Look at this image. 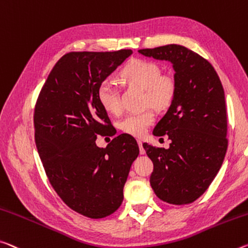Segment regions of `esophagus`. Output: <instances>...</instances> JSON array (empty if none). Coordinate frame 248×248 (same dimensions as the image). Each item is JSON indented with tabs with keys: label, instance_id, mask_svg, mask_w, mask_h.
<instances>
[{
	"label": "esophagus",
	"instance_id": "obj_1",
	"mask_svg": "<svg viewBox=\"0 0 248 248\" xmlns=\"http://www.w3.org/2000/svg\"><path fill=\"white\" fill-rule=\"evenodd\" d=\"M138 145H139V149H140V153H141V155H144L145 150H144L143 147H142V141L138 140Z\"/></svg>",
	"mask_w": 248,
	"mask_h": 248
}]
</instances>
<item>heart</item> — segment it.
I'll list each match as a JSON object with an SVG mask.
<instances>
[{"label": "heart", "instance_id": "b5f03b06", "mask_svg": "<svg viewBox=\"0 0 248 248\" xmlns=\"http://www.w3.org/2000/svg\"><path fill=\"white\" fill-rule=\"evenodd\" d=\"M120 77L130 85L143 88V105H151L162 110L170 107L176 95V81L169 74H161L158 62L133 58L120 70ZM98 100L106 111L119 113L123 109L120 93L115 82L106 79L99 85L97 90ZM155 115L151 108L140 112L128 113L120 121V128L128 135L140 137L155 123Z\"/></svg>", "mask_w": 248, "mask_h": 248}]
</instances>
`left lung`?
Wrapping results in <instances>:
<instances>
[{"label":"left lung","mask_w":248,"mask_h":248,"mask_svg":"<svg viewBox=\"0 0 248 248\" xmlns=\"http://www.w3.org/2000/svg\"><path fill=\"white\" fill-rule=\"evenodd\" d=\"M138 52L173 64L176 95L153 135H167L170 148L143 143L153 162L151 187L162 201L184 205L210 186L227 150V115L222 82L205 58L182 45Z\"/></svg>","instance_id":"left-lung-1"}]
</instances>
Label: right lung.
Here are the masks:
<instances>
[{
    "mask_svg": "<svg viewBox=\"0 0 248 248\" xmlns=\"http://www.w3.org/2000/svg\"><path fill=\"white\" fill-rule=\"evenodd\" d=\"M131 54V49L65 54L35 104V143L50 186L66 205L89 218L118 210L139 155L138 143L127 133L105 149L96 144L97 136L109 135L112 127L98 100V87Z\"/></svg>",
    "mask_w": 248,
    "mask_h": 248,
    "instance_id": "1",
    "label": "right lung"
}]
</instances>
